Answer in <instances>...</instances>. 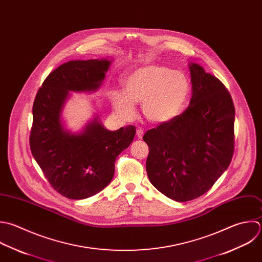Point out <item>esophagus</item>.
I'll list each match as a JSON object with an SVG mask.
<instances>
[{
  "instance_id": "1",
  "label": "esophagus",
  "mask_w": 262,
  "mask_h": 262,
  "mask_svg": "<svg viewBox=\"0 0 262 262\" xmlns=\"http://www.w3.org/2000/svg\"><path fill=\"white\" fill-rule=\"evenodd\" d=\"M143 136H144V132H143V129H141V128L137 129V137H138L139 139H142V138H143Z\"/></svg>"
}]
</instances>
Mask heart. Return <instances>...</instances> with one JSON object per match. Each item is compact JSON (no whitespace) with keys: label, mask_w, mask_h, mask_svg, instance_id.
<instances>
[{"label":"heart","mask_w":262,"mask_h":262,"mask_svg":"<svg viewBox=\"0 0 262 262\" xmlns=\"http://www.w3.org/2000/svg\"><path fill=\"white\" fill-rule=\"evenodd\" d=\"M123 91L111 90L108 94L113 109L122 117L135 114V104L141 103L146 118L155 123L172 120L182 111L190 94L188 77L164 65L146 64L127 74Z\"/></svg>","instance_id":"1"}]
</instances>
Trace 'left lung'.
<instances>
[{"instance_id":"left-lung-1","label":"left lung","mask_w":262,"mask_h":262,"mask_svg":"<svg viewBox=\"0 0 262 262\" xmlns=\"http://www.w3.org/2000/svg\"><path fill=\"white\" fill-rule=\"evenodd\" d=\"M192 98L172 120L149 129L146 169L163 195L187 202L205 194L228 169L234 153L235 107L223 82L189 62Z\"/></svg>"}]
</instances>
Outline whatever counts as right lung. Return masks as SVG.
<instances>
[{
	"mask_svg": "<svg viewBox=\"0 0 262 262\" xmlns=\"http://www.w3.org/2000/svg\"><path fill=\"white\" fill-rule=\"evenodd\" d=\"M112 58L68 61L52 71L32 107L30 150L50 185L62 196L81 200L106 188L116 157L132 144L136 127L107 129L98 115L79 132L67 128L63 109L71 93L97 92Z\"/></svg>",
	"mask_w": 262,
	"mask_h": 262,
	"instance_id": "1",
	"label": "right lung"
}]
</instances>
